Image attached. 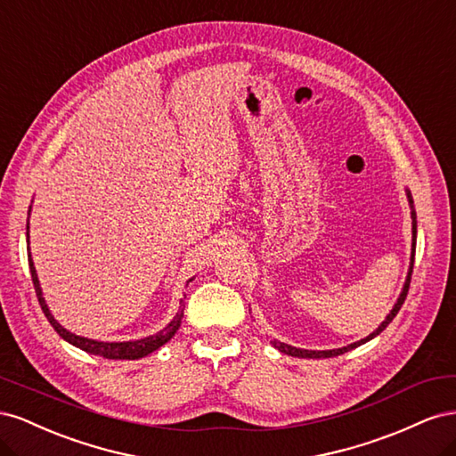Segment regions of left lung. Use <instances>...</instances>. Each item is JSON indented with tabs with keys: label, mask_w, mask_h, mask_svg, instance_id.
<instances>
[{
	"label": "left lung",
	"mask_w": 456,
	"mask_h": 456,
	"mask_svg": "<svg viewBox=\"0 0 456 456\" xmlns=\"http://www.w3.org/2000/svg\"><path fill=\"white\" fill-rule=\"evenodd\" d=\"M407 198H409V203H411V207H412L411 191H407ZM411 216H412V253H411V268H409L407 281H405V287H403L402 295H399V298H397V302H395L394 310H392V312L388 314V317H386V320L380 323V327L375 330V333H370L367 338H362L360 342H354V344H350V346H344V348H338V350H325V352L300 350V348H293V346H289V344H283V342H273V346L278 348L280 352H283V354H289V355H295V357H335V355H340V354L348 352V350H352V348H357V346H360V344H363V342H367V340H370V338H375L379 333H382V330H384L386 327H388V325H390V322H392L394 317L397 315L399 308L403 306V302H405V298H407V293H409V285H411V273H412V262H415V241H417V215H415V209L411 211Z\"/></svg>",
	"instance_id": "obj_1"
}]
</instances>
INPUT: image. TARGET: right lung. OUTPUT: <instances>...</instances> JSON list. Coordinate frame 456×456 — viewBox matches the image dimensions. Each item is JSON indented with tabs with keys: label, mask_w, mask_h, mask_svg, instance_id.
<instances>
[{
	"label": "right lung",
	"mask_w": 456,
	"mask_h": 456,
	"mask_svg": "<svg viewBox=\"0 0 456 456\" xmlns=\"http://www.w3.org/2000/svg\"><path fill=\"white\" fill-rule=\"evenodd\" d=\"M30 272H32V283H34V289H36V297L39 300V306L41 310H44L45 317L49 320V323L54 327V330L57 333L68 340L70 344H74V346L86 350L89 354H94V355H101V357H106V360H139V357H144L148 354H151L154 350H158L159 346H163L165 342L171 340L173 335L178 330V327H181V320L184 312L181 310V314H176L175 320L165 327L163 330H159L158 335H151L148 338H141V340H133V342H99V340H91V338H84V337H77L74 333H70V330H66L54 317L51 315L47 305H45V298L44 295H41V287H39V281H37V273H36V268H34V262H32V256H30ZM186 298V297H184ZM181 305H184V302H181Z\"/></svg>",
	"instance_id": "1"
}]
</instances>
